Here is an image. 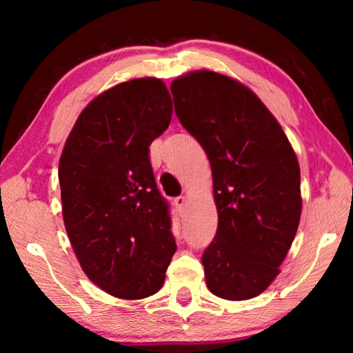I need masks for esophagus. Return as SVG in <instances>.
<instances>
[{"instance_id": "1", "label": "esophagus", "mask_w": 353, "mask_h": 353, "mask_svg": "<svg viewBox=\"0 0 353 353\" xmlns=\"http://www.w3.org/2000/svg\"><path fill=\"white\" fill-rule=\"evenodd\" d=\"M174 205L177 207V210L181 214L185 213V205H187V198L185 196H177V198H174Z\"/></svg>"}]
</instances>
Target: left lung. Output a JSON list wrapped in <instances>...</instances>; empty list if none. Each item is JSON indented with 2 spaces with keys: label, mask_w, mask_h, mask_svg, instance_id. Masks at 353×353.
Returning <instances> with one entry per match:
<instances>
[{
  "label": "left lung",
  "mask_w": 353,
  "mask_h": 353,
  "mask_svg": "<svg viewBox=\"0 0 353 353\" xmlns=\"http://www.w3.org/2000/svg\"><path fill=\"white\" fill-rule=\"evenodd\" d=\"M171 93L212 166L218 229L202 255L207 288L227 301L252 299L279 276L301 221L296 152L260 98L229 76L190 71Z\"/></svg>",
  "instance_id": "obj_1"
}]
</instances>
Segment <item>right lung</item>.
I'll return each mask as SVG.
<instances>
[{
  "label": "right lung",
  "instance_id": "obj_1",
  "mask_svg": "<svg viewBox=\"0 0 353 353\" xmlns=\"http://www.w3.org/2000/svg\"><path fill=\"white\" fill-rule=\"evenodd\" d=\"M171 115L157 77L118 83L81 112L59 162L63 223L82 271L119 299L155 294L176 252L148 155Z\"/></svg>",
  "mask_w": 353,
  "mask_h": 353
}]
</instances>
